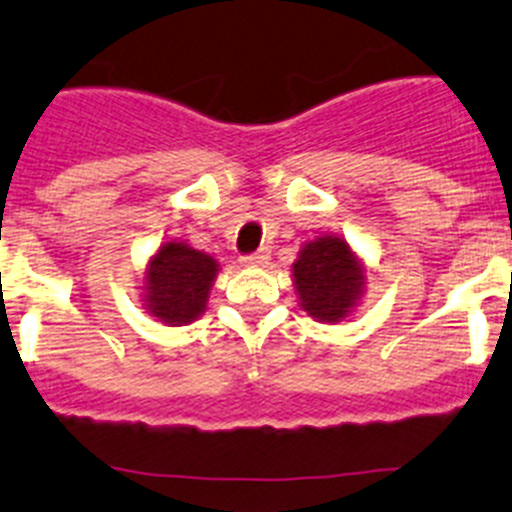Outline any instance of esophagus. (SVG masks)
I'll return each mask as SVG.
<instances>
[{"instance_id":"obj_1","label":"esophagus","mask_w":512,"mask_h":512,"mask_svg":"<svg viewBox=\"0 0 512 512\" xmlns=\"http://www.w3.org/2000/svg\"><path fill=\"white\" fill-rule=\"evenodd\" d=\"M267 260H270V252L257 250V252H252V255L242 257V265H245V267H265Z\"/></svg>"}]
</instances>
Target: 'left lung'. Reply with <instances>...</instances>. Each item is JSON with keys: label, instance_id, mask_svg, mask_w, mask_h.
<instances>
[{"label": "left lung", "instance_id": "left-lung-1", "mask_svg": "<svg viewBox=\"0 0 512 512\" xmlns=\"http://www.w3.org/2000/svg\"><path fill=\"white\" fill-rule=\"evenodd\" d=\"M292 285L312 320L337 325L360 305L367 290V267L345 237L320 235L297 252Z\"/></svg>", "mask_w": 512, "mask_h": 512}]
</instances>
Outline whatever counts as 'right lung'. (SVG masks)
I'll return each instance as SVG.
<instances>
[{"instance_id": "obj_1", "label": "right lung", "mask_w": 512, "mask_h": 512, "mask_svg": "<svg viewBox=\"0 0 512 512\" xmlns=\"http://www.w3.org/2000/svg\"><path fill=\"white\" fill-rule=\"evenodd\" d=\"M220 262L185 240H165L142 272V307L167 327L192 325L207 310Z\"/></svg>"}]
</instances>
